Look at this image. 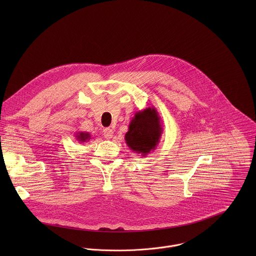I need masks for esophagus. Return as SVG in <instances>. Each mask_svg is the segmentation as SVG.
<instances>
[{
    "instance_id": "esophagus-1",
    "label": "esophagus",
    "mask_w": 256,
    "mask_h": 256,
    "mask_svg": "<svg viewBox=\"0 0 256 256\" xmlns=\"http://www.w3.org/2000/svg\"><path fill=\"white\" fill-rule=\"evenodd\" d=\"M104 136L106 139L112 138V136H113V130H112L111 128H106V129H104Z\"/></svg>"
}]
</instances>
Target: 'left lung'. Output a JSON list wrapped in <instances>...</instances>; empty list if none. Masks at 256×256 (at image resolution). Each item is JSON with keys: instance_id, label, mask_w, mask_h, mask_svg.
Here are the masks:
<instances>
[{"instance_id": "8db88e82", "label": "left lung", "mask_w": 256, "mask_h": 256, "mask_svg": "<svg viewBox=\"0 0 256 256\" xmlns=\"http://www.w3.org/2000/svg\"><path fill=\"white\" fill-rule=\"evenodd\" d=\"M162 130L160 117L154 106L139 110L132 118L125 134L126 144L136 154L146 156L160 143Z\"/></svg>"}]
</instances>
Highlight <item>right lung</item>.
I'll return each mask as SVG.
<instances>
[{
	"label": "right lung",
	"mask_w": 256,
	"mask_h": 256,
	"mask_svg": "<svg viewBox=\"0 0 256 256\" xmlns=\"http://www.w3.org/2000/svg\"><path fill=\"white\" fill-rule=\"evenodd\" d=\"M76 141L80 142V143H86L90 139V135L88 132H76Z\"/></svg>",
	"instance_id": "add662e5"
}]
</instances>
